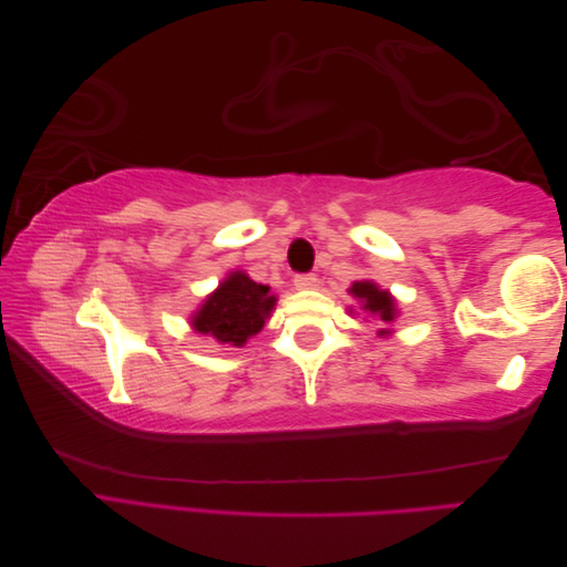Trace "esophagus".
Returning a JSON list of instances; mask_svg holds the SVG:
<instances>
[{
    "mask_svg": "<svg viewBox=\"0 0 567 567\" xmlns=\"http://www.w3.org/2000/svg\"><path fill=\"white\" fill-rule=\"evenodd\" d=\"M295 287L297 290H311V287H317V275L315 272L295 275Z\"/></svg>",
    "mask_w": 567,
    "mask_h": 567,
    "instance_id": "1",
    "label": "esophagus"
}]
</instances>
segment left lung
I'll use <instances>...</instances> for the list:
<instances>
[{
    "mask_svg": "<svg viewBox=\"0 0 567 567\" xmlns=\"http://www.w3.org/2000/svg\"><path fill=\"white\" fill-rule=\"evenodd\" d=\"M348 292H351L358 299L360 307H363L368 315L378 317L384 323H392L394 321V317H396L394 299H392V295L388 290H380L375 282H370V280L353 282L351 290H348ZM382 333H388V329H382Z\"/></svg>",
    "mask_w": 567,
    "mask_h": 567,
    "instance_id": "1",
    "label": "left lung"
}]
</instances>
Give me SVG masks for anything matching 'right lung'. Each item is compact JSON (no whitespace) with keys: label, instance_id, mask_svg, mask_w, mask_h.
Returning a JSON list of instances; mask_svg holds the SVG:
<instances>
[{"label":"right lung","instance_id":"obj_1","mask_svg":"<svg viewBox=\"0 0 567 567\" xmlns=\"http://www.w3.org/2000/svg\"><path fill=\"white\" fill-rule=\"evenodd\" d=\"M277 302L268 285L252 282L246 272H231L192 317V329L226 346H244L256 336Z\"/></svg>","mask_w":567,"mask_h":567}]
</instances>
